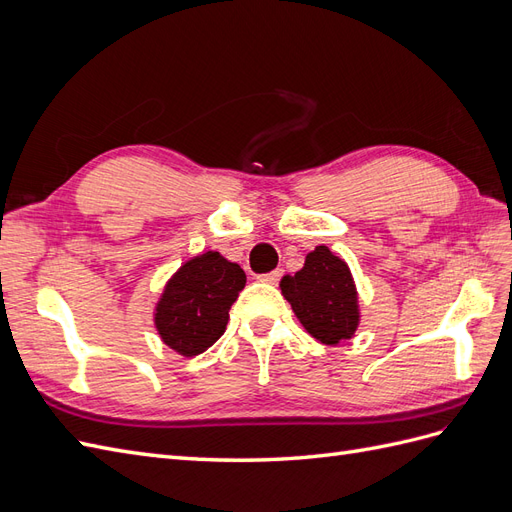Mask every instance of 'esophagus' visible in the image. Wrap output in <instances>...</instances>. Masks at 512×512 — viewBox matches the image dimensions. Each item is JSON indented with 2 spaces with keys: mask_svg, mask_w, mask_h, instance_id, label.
Wrapping results in <instances>:
<instances>
[{
  "mask_svg": "<svg viewBox=\"0 0 512 512\" xmlns=\"http://www.w3.org/2000/svg\"><path fill=\"white\" fill-rule=\"evenodd\" d=\"M258 280H260V282H265V284H277V282L282 280V269H275V271H271V273L260 275Z\"/></svg>",
  "mask_w": 512,
  "mask_h": 512,
  "instance_id": "1",
  "label": "esophagus"
}]
</instances>
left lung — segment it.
Masks as SVG:
<instances>
[{
	"label": "left lung",
	"instance_id": "obj_1",
	"mask_svg": "<svg viewBox=\"0 0 512 512\" xmlns=\"http://www.w3.org/2000/svg\"><path fill=\"white\" fill-rule=\"evenodd\" d=\"M305 331L327 346L350 339L359 327V294L346 262L327 245H318L305 256V265L280 282Z\"/></svg>",
	"mask_w": 512,
	"mask_h": 512
}]
</instances>
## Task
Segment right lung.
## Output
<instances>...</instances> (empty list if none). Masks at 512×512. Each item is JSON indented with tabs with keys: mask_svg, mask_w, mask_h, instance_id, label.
<instances>
[{
	"mask_svg": "<svg viewBox=\"0 0 512 512\" xmlns=\"http://www.w3.org/2000/svg\"><path fill=\"white\" fill-rule=\"evenodd\" d=\"M245 286L237 262L205 252L170 277L156 307L162 342L183 356H196L224 335L230 305Z\"/></svg>",
	"mask_w": 512,
	"mask_h": 512,
	"instance_id": "obj_1",
	"label": "right lung"
}]
</instances>
